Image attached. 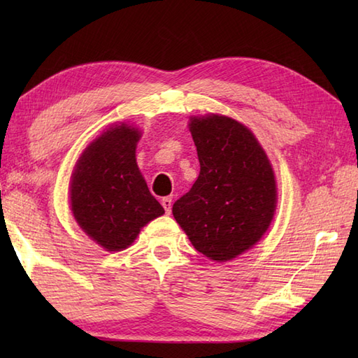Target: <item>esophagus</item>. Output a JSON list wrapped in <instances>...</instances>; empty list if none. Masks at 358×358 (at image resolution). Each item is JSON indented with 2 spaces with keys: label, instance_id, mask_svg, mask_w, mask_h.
Wrapping results in <instances>:
<instances>
[{
  "label": "esophagus",
  "instance_id": "1",
  "mask_svg": "<svg viewBox=\"0 0 358 358\" xmlns=\"http://www.w3.org/2000/svg\"><path fill=\"white\" fill-rule=\"evenodd\" d=\"M162 204H163V208L166 210V214L169 215L171 210H172V196H164V199L162 200Z\"/></svg>",
  "mask_w": 358,
  "mask_h": 358
}]
</instances>
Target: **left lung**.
<instances>
[{"label": "left lung", "mask_w": 358, "mask_h": 358, "mask_svg": "<svg viewBox=\"0 0 358 358\" xmlns=\"http://www.w3.org/2000/svg\"><path fill=\"white\" fill-rule=\"evenodd\" d=\"M200 162L191 191L172 214L194 248L214 262H227L260 240L277 208L271 162L255 135L229 117L189 121Z\"/></svg>", "instance_id": "obj_1"}]
</instances>
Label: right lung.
I'll list each match as a JSON object with an SVG mask.
<instances>
[{"mask_svg": "<svg viewBox=\"0 0 358 358\" xmlns=\"http://www.w3.org/2000/svg\"><path fill=\"white\" fill-rule=\"evenodd\" d=\"M141 132L115 124L83 152L71 177V208L78 226L109 252L131 246L141 227L164 209L149 192L135 158Z\"/></svg>", "mask_w": 358, "mask_h": 358, "instance_id": "add662e5", "label": "right lung"}]
</instances>
